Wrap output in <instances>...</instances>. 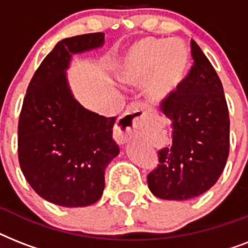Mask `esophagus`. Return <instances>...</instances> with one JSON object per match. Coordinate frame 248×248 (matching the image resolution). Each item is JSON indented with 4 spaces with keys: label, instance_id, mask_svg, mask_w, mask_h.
Returning <instances> with one entry per match:
<instances>
[{
    "label": "esophagus",
    "instance_id": "1",
    "mask_svg": "<svg viewBox=\"0 0 248 248\" xmlns=\"http://www.w3.org/2000/svg\"><path fill=\"white\" fill-rule=\"evenodd\" d=\"M149 112H151V109L147 108L144 104L130 105L127 110L120 117V120L114 127V136H116L117 141L120 144H124L131 139L141 124L140 120Z\"/></svg>",
    "mask_w": 248,
    "mask_h": 248
}]
</instances>
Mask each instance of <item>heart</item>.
Wrapping results in <instances>:
<instances>
[{
    "mask_svg": "<svg viewBox=\"0 0 248 248\" xmlns=\"http://www.w3.org/2000/svg\"><path fill=\"white\" fill-rule=\"evenodd\" d=\"M189 64V48L181 40L145 37L132 45L118 67V77L127 85L147 82L155 99H162L183 81Z\"/></svg>",
    "mask_w": 248,
    "mask_h": 248,
    "instance_id": "obj_1",
    "label": "heart"
}]
</instances>
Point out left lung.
Listing matches in <instances>:
<instances>
[{"label": "left lung", "mask_w": 248, "mask_h": 248, "mask_svg": "<svg viewBox=\"0 0 248 248\" xmlns=\"http://www.w3.org/2000/svg\"><path fill=\"white\" fill-rule=\"evenodd\" d=\"M190 52V71L159 105L171 121L172 144L158 151L148 186L162 200L185 201L207 192L229 155L231 122L221 81L193 40Z\"/></svg>", "instance_id": "left-lung-1"}]
</instances>
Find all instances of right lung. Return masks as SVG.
<instances>
[{
  "label": "right lung",
  "mask_w": 248,
  "mask_h": 248,
  "mask_svg": "<svg viewBox=\"0 0 248 248\" xmlns=\"http://www.w3.org/2000/svg\"><path fill=\"white\" fill-rule=\"evenodd\" d=\"M103 44L100 32L60 41L33 75L19 117L23 175L38 196L64 207H85L100 200L105 169L120 153L113 139L116 117L83 108L65 78L72 54Z\"/></svg>",
  "instance_id": "1"
}]
</instances>
